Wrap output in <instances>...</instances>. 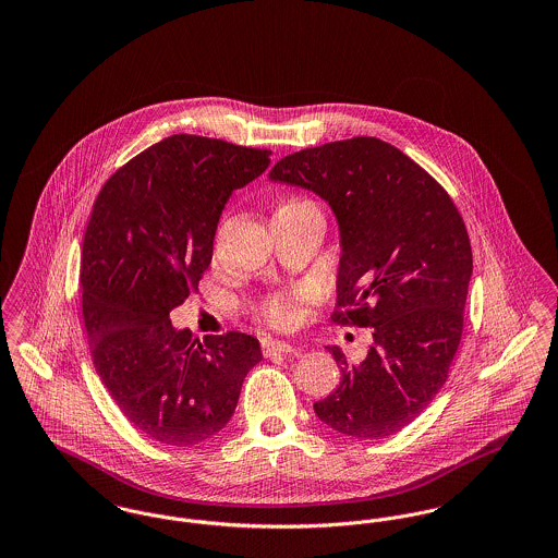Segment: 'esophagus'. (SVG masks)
Returning a JSON list of instances; mask_svg holds the SVG:
<instances>
[{"mask_svg":"<svg viewBox=\"0 0 558 558\" xmlns=\"http://www.w3.org/2000/svg\"><path fill=\"white\" fill-rule=\"evenodd\" d=\"M296 349L291 343H284V341H264V353L266 355H289L294 353Z\"/></svg>","mask_w":558,"mask_h":558,"instance_id":"esophagus-1","label":"esophagus"}]
</instances>
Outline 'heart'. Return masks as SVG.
<instances>
[{
    "label": "heart",
    "instance_id": "obj_1",
    "mask_svg": "<svg viewBox=\"0 0 558 558\" xmlns=\"http://www.w3.org/2000/svg\"><path fill=\"white\" fill-rule=\"evenodd\" d=\"M294 207H316V203L310 201V198H291L280 209H294ZM266 314L267 318L271 319L274 324L284 326V324L291 322L294 310H292L291 301H287V299H271L269 305H267Z\"/></svg>",
    "mask_w": 558,
    "mask_h": 558
}]
</instances>
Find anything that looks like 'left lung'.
<instances>
[{
	"instance_id": "left-lung-1",
	"label": "left lung",
	"mask_w": 558,
	"mask_h": 558,
	"mask_svg": "<svg viewBox=\"0 0 558 558\" xmlns=\"http://www.w3.org/2000/svg\"><path fill=\"white\" fill-rule=\"evenodd\" d=\"M269 180L330 205L341 236L332 319L372 328L362 362L326 347L343 378L314 410L349 437H389L439 393L460 345L473 274L464 221L421 165L378 137L299 150Z\"/></svg>"
}]
</instances>
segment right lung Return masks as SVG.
<instances>
[{
  "label": "right lung",
  "instance_id": "add662e5",
  "mask_svg": "<svg viewBox=\"0 0 558 558\" xmlns=\"http://www.w3.org/2000/svg\"><path fill=\"white\" fill-rule=\"evenodd\" d=\"M269 157L171 135L110 175L94 203L80 276L92 360L123 416L165 446L187 448L228 425L244 376L264 357L251 335L198 341L169 314L198 291L228 198Z\"/></svg>",
  "mask_w": 558,
  "mask_h": 558
}]
</instances>
